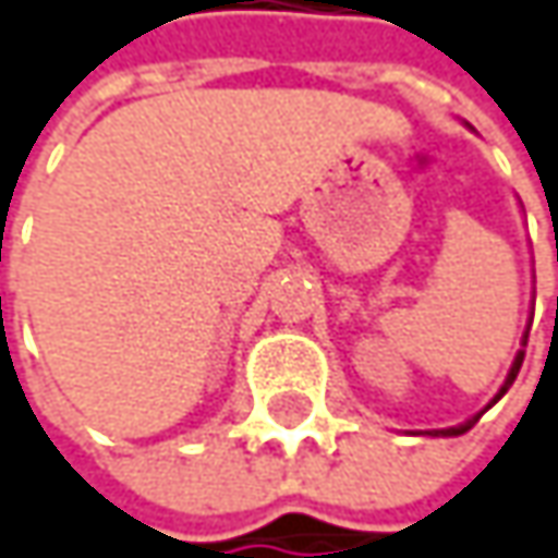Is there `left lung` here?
Segmentation results:
<instances>
[{"label": "left lung", "instance_id": "8db88e82", "mask_svg": "<svg viewBox=\"0 0 558 558\" xmlns=\"http://www.w3.org/2000/svg\"><path fill=\"white\" fill-rule=\"evenodd\" d=\"M524 344H527V341H524ZM521 364H524V351H518V357H514V364H511V371H508V380H505V386H501V389H498V396H495V399H492V402H498V399H501V396H505V392H508V386H511V383H514V377H518V371H521ZM476 418H480V415H476ZM476 418H473V422H476ZM473 422H466V425H460V428H447V430H440V434H447V437H450V434H463V430H470V428H473Z\"/></svg>", "mask_w": 558, "mask_h": 558}]
</instances>
